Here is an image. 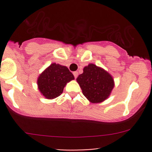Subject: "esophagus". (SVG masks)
Here are the masks:
<instances>
[{
    "mask_svg": "<svg viewBox=\"0 0 152 152\" xmlns=\"http://www.w3.org/2000/svg\"><path fill=\"white\" fill-rule=\"evenodd\" d=\"M78 75H79V73H78L77 71H76V72H73V76H74L75 79H76V78H77Z\"/></svg>",
    "mask_w": 152,
    "mask_h": 152,
    "instance_id": "1",
    "label": "esophagus"
}]
</instances>
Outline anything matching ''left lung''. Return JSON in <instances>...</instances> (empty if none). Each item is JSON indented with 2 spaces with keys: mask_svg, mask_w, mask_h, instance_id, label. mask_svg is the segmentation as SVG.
Wrapping results in <instances>:
<instances>
[{
  "mask_svg": "<svg viewBox=\"0 0 152 152\" xmlns=\"http://www.w3.org/2000/svg\"><path fill=\"white\" fill-rule=\"evenodd\" d=\"M84 96L91 103H101L108 99L114 87L113 78L103 68L94 64L84 67L76 79Z\"/></svg>",
  "mask_w": 152,
  "mask_h": 152,
  "instance_id": "obj_1",
  "label": "left lung"
}]
</instances>
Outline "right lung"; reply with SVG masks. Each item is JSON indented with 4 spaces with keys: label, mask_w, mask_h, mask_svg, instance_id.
Here are the masks:
<instances>
[{
    "label": "right lung",
    "mask_w": 152,
    "mask_h": 152,
    "mask_svg": "<svg viewBox=\"0 0 152 152\" xmlns=\"http://www.w3.org/2000/svg\"><path fill=\"white\" fill-rule=\"evenodd\" d=\"M73 79L66 66L52 63L38 77V89L45 99H53L60 96L67 82Z\"/></svg>",
    "instance_id": "obj_1"
}]
</instances>
